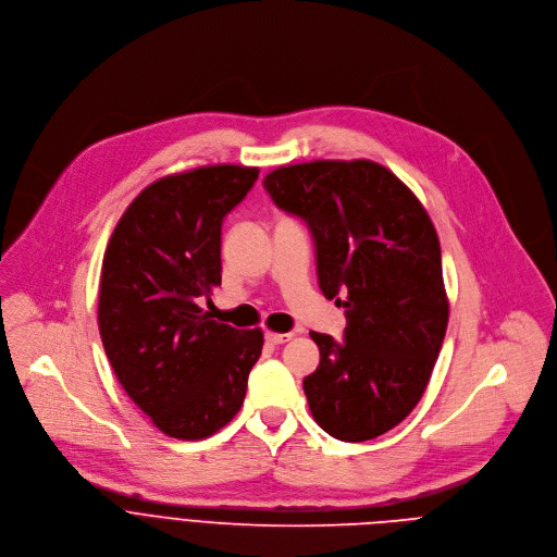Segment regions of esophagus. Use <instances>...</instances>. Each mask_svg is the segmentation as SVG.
Returning <instances> with one entry per match:
<instances>
[{"instance_id": "1", "label": "esophagus", "mask_w": 557, "mask_h": 557, "mask_svg": "<svg viewBox=\"0 0 557 557\" xmlns=\"http://www.w3.org/2000/svg\"><path fill=\"white\" fill-rule=\"evenodd\" d=\"M293 338V332H267V341L271 343V345H282V343H286V341H290Z\"/></svg>"}]
</instances>
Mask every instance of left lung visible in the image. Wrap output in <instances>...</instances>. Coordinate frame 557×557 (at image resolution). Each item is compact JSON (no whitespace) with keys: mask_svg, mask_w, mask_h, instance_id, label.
<instances>
[{"mask_svg":"<svg viewBox=\"0 0 557 557\" xmlns=\"http://www.w3.org/2000/svg\"><path fill=\"white\" fill-rule=\"evenodd\" d=\"M264 188L308 221L319 286L347 317L343 343L310 332L321 354L304 379L310 413L341 442L374 440L422 400L444 343L448 295L435 225L409 185L372 159L280 165Z\"/></svg>","mask_w":557,"mask_h":557,"instance_id":"1","label":"left lung"}]
</instances>
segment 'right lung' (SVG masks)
<instances>
[{
  "instance_id": "1",
  "label": "right lung",
  "mask_w": 557,
  "mask_h": 557,
  "mask_svg": "<svg viewBox=\"0 0 557 557\" xmlns=\"http://www.w3.org/2000/svg\"><path fill=\"white\" fill-rule=\"evenodd\" d=\"M260 168L216 163L152 181L117 221L102 260L98 327L128 398L174 440H206L240 411L260 327L199 306L221 286V225Z\"/></svg>"
}]
</instances>
